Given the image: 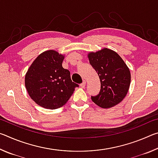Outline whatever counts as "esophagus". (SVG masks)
<instances>
[{
    "instance_id": "obj_1",
    "label": "esophagus",
    "mask_w": 158,
    "mask_h": 158,
    "mask_svg": "<svg viewBox=\"0 0 158 158\" xmlns=\"http://www.w3.org/2000/svg\"><path fill=\"white\" fill-rule=\"evenodd\" d=\"M85 84H86V81H85V80H84V81H83L81 84H80V86H81V88H85Z\"/></svg>"
}]
</instances>
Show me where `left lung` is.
I'll return each instance as SVG.
<instances>
[{"instance_id": "obj_1", "label": "left lung", "mask_w": 158, "mask_h": 158, "mask_svg": "<svg viewBox=\"0 0 158 158\" xmlns=\"http://www.w3.org/2000/svg\"><path fill=\"white\" fill-rule=\"evenodd\" d=\"M89 59L101 82L99 94L91 96L92 101L105 109L118 105L129 90L131 81L129 68L116 52L106 48L89 53Z\"/></svg>"}]
</instances>
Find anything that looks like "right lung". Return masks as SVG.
Wrapping results in <instances>:
<instances>
[{
	"instance_id": "right-lung-1",
	"label": "right lung",
	"mask_w": 158,
	"mask_h": 158,
	"mask_svg": "<svg viewBox=\"0 0 158 158\" xmlns=\"http://www.w3.org/2000/svg\"><path fill=\"white\" fill-rule=\"evenodd\" d=\"M63 56L56 51H46L37 57L26 74L25 85L29 95L45 109L61 107L79 87L72 81L68 69L63 68Z\"/></svg>"
}]
</instances>
